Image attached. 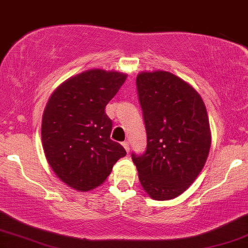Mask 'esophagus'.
<instances>
[{
	"mask_svg": "<svg viewBox=\"0 0 248 248\" xmlns=\"http://www.w3.org/2000/svg\"><path fill=\"white\" fill-rule=\"evenodd\" d=\"M122 146H124V149H126V152H127V153H128V152H129L130 147H129V143H128V142H127V141H124V143H122Z\"/></svg>",
	"mask_w": 248,
	"mask_h": 248,
	"instance_id": "esophagus-1",
	"label": "esophagus"
}]
</instances>
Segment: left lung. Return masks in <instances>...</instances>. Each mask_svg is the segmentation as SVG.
<instances>
[{
  "label": "left lung",
  "mask_w": 248,
  "mask_h": 248,
  "mask_svg": "<svg viewBox=\"0 0 248 248\" xmlns=\"http://www.w3.org/2000/svg\"><path fill=\"white\" fill-rule=\"evenodd\" d=\"M147 149L132 154L142 187L153 199L176 198L193 183L211 146L209 118L201 95L166 71L136 78Z\"/></svg>",
  "instance_id": "left-lung-1"
}]
</instances>
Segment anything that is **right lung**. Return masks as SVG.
<instances>
[{
	"instance_id": "1",
	"label": "right lung",
	"mask_w": 248,
	"mask_h": 248,
	"mask_svg": "<svg viewBox=\"0 0 248 248\" xmlns=\"http://www.w3.org/2000/svg\"><path fill=\"white\" fill-rule=\"evenodd\" d=\"M127 75L88 70L67 79L47 101L42 120V143L57 177L88 191L105 182L126 150L110 140L112 120L105 113Z\"/></svg>"
}]
</instances>
